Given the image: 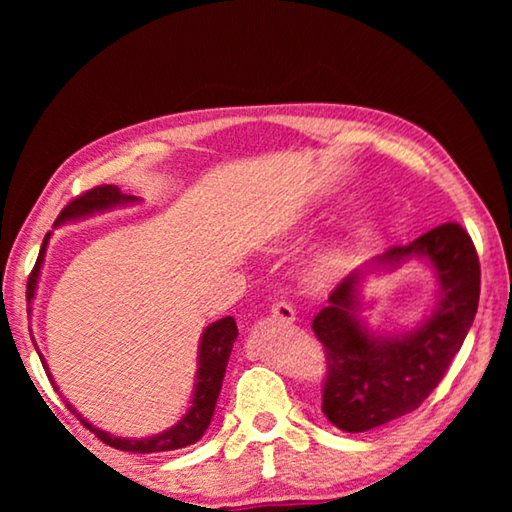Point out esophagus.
Segmentation results:
<instances>
[{
  "instance_id": "obj_1",
  "label": "esophagus",
  "mask_w": 512,
  "mask_h": 512,
  "mask_svg": "<svg viewBox=\"0 0 512 512\" xmlns=\"http://www.w3.org/2000/svg\"><path fill=\"white\" fill-rule=\"evenodd\" d=\"M271 316L275 320H280V323H293V320H296V311H293L289 302H275L271 309Z\"/></svg>"
}]
</instances>
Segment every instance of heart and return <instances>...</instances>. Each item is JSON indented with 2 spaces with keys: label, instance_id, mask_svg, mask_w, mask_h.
<instances>
[{
  "label": "heart",
  "instance_id": "obj_1",
  "mask_svg": "<svg viewBox=\"0 0 512 512\" xmlns=\"http://www.w3.org/2000/svg\"><path fill=\"white\" fill-rule=\"evenodd\" d=\"M343 266V253L339 248H329L325 250L323 255L318 257L316 268H314V275L318 280H329V277L339 273V268Z\"/></svg>",
  "mask_w": 512,
  "mask_h": 512
}]
</instances>
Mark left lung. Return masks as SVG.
I'll return each mask as SVG.
<instances>
[{
  "mask_svg": "<svg viewBox=\"0 0 512 512\" xmlns=\"http://www.w3.org/2000/svg\"><path fill=\"white\" fill-rule=\"evenodd\" d=\"M409 257H427L440 280L438 307L418 329L384 339L361 325L359 268L341 280L311 323L327 363L320 409L341 431H370L418 409L445 377L472 327L481 264L463 225H438L409 246L388 248L375 264L397 266Z\"/></svg>",
  "mask_w": 512,
  "mask_h": 512,
  "instance_id": "1",
  "label": "left lung"
}]
</instances>
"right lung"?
<instances>
[{
  "label": "right lung",
  "mask_w": 512,
  "mask_h": 512,
  "mask_svg": "<svg viewBox=\"0 0 512 512\" xmlns=\"http://www.w3.org/2000/svg\"><path fill=\"white\" fill-rule=\"evenodd\" d=\"M133 201H137L135 196L121 194L119 187H115V185L94 187V189H88L85 194L72 198V201L63 207V212L58 214L56 225L72 221V219H81V216H88L92 212L108 210V207L133 203ZM47 241H49V235L45 237V241H42L36 266H33V271L29 275V282H27V300L29 302L33 298V293H36V282L40 275L42 259H45ZM235 339H237V323L232 316L216 320V323H212L205 329L203 339H201V350H198V377H196V391H194L192 406H189L185 418L178 424H173L171 429L158 433V436L144 438V440H128V438L110 436V433L101 431V429H94L88 420H83L79 415L81 422L101 440V443L121 449V452L155 454V452H171V449H183L187 445H194L196 440L203 438L205 429L210 427V422H212L214 406H216V400H219V393H221L225 366H228L232 343H235ZM40 361H42V357H40ZM42 366H45L47 375H49V368L45 361H42ZM49 379H51V375H49ZM67 409L76 413L72 409V404H67Z\"/></svg>",
  "instance_id": "add662e5"
}]
</instances>
